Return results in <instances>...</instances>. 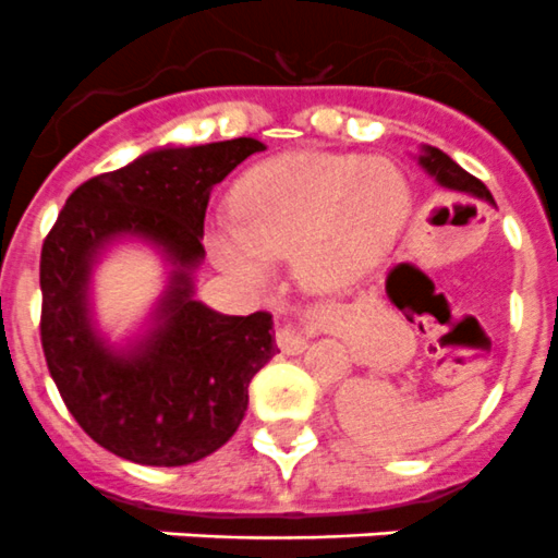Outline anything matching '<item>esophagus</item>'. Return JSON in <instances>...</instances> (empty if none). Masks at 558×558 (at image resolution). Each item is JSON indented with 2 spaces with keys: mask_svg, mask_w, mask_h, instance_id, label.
<instances>
[{
  "mask_svg": "<svg viewBox=\"0 0 558 558\" xmlns=\"http://www.w3.org/2000/svg\"><path fill=\"white\" fill-rule=\"evenodd\" d=\"M318 322H322V315L315 313V310H307L299 322H288L279 327V332H276V343H279V349H282L284 354L304 352V349H307L310 335L318 329Z\"/></svg>",
  "mask_w": 558,
  "mask_h": 558,
  "instance_id": "1",
  "label": "esophagus"
}]
</instances>
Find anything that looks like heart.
<instances>
[{"label":"heart","mask_w":558,"mask_h":558,"mask_svg":"<svg viewBox=\"0 0 558 558\" xmlns=\"http://www.w3.org/2000/svg\"><path fill=\"white\" fill-rule=\"evenodd\" d=\"M408 209L411 186L393 161L295 150L245 172L236 218L211 223L209 248L245 282H268L276 256L293 254L307 288L335 290L379 263Z\"/></svg>","instance_id":"heart-1"}]
</instances>
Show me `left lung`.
<instances>
[{
  "mask_svg": "<svg viewBox=\"0 0 558 558\" xmlns=\"http://www.w3.org/2000/svg\"><path fill=\"white\" fill-rule=\"evenodd\" d=\"M418 165L425 167V170L430 172L433 179L445 186V190L463 192V195H475V198H483L492 204V192L483 186V181H477L475 175H470L463 167H458L456 161H452L447 153L438 150V147H425V153L418 156Z\"/></svg>",
  "mask_w": 558,
  "mask_h": 558,
  "instance_id": "8db88e82",
  "label": "left lung"
}]
</instances>
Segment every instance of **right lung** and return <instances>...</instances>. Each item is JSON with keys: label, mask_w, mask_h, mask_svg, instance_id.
<instances>
[{"label": "right lung", "mask_w": 558, "mask_h": 558, "mask_svg": "<svg viewBox=\"0 0 558 558\" xmlns=\"http://www.w3.org/2000/svg\"><path fill=\"white\" fill-rule=\"evenodd\" d=\"M263 142L240 136L161 147L77 186L41 248V347L77 425L113 456L184 466L234 436L248 383L274 357L270 313L223 315L192 299L204 259L211 186ZM117 235L159 244L177 265L157 327L131 353H113L90 327L87 276Z\"/></svg>", "instance_id": "add662e5"}]
</instances>
